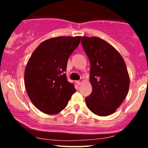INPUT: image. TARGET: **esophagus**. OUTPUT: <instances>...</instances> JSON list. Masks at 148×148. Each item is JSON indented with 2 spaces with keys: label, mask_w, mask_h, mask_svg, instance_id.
<instances>
[{
  "label": "esophagus",
  "mask_w": 148,
  "mask_h": 148,
  "mask_svg": "<svg viewBox=\"0 0 148 148\" xmlns=\"http://www.w3.org/2000/svg\"><path fill=\"white\" fill-rule=\"evenodd\" d=\"M84 79H81L79 80V81H76V84H77L78 86H80V85L82 84L83 83H84Z\"/></svg>",
  "instance_id": "obj_1"
}]
</instances>
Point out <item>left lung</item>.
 <instances>
[{
	"instance_id": "8db88e82",
	"label": "left lung",
	"mask_w": 148,
	"mask_h": 148,
	"mask_svg": "<svg viewBox=\"0 0 148 148\" xmlns=\"http://www.w3.org/2000/svg\"><path fill=\"white\" fill-rule=\"evenodd\" d=\"M81 44L90 60V82L92 91L86 98L87 107L95 115L113 113L126 97L130 76L120 53L97 37H82Z\"/></svg>"
}]
</instances>
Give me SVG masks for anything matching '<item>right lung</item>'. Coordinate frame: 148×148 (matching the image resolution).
Masks as SVG:
<instances>
[{"label": "right lung", "instance_id": "add662e5", "mask_svg": "<svg viewBox=\"0 0 148 148\" xmlns=\"http://www.w3.org/2000/svg\"><path fill=\"white\" fill-rule=\"evenodd\" d=\"M81 38L60 36L48 39L37 47L27 62L24 72L27 94L34 106L46 114L60 113L76 92L64 72Z\"/></svg>", "mask_w": 148, "mask_h": 148}]
</instances>
